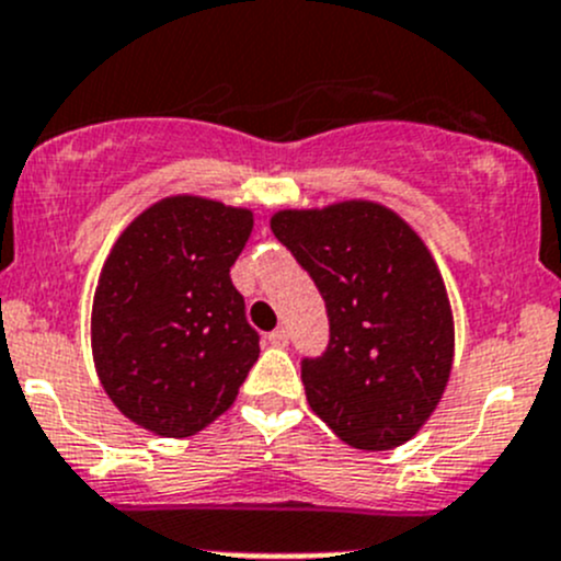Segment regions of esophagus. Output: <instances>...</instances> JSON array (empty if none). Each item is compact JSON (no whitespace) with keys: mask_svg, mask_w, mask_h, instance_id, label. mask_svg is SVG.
Masks as SVG:
<instances>
[{"mask_svg":"<svg viewBox=\"0 0 561 561\" xmlns=\"http://www.w3.org/2000/svg\"><path fill=\"white\" fill-rule=\"evenodd\" d=\"M267 341L273 343V346H288V332L286 330H275V332H270L267 335Z\"/></svg>","mask_w":561,"mask_h":561,"instance_id":"34e87169","label":"esophagus"}]
</instances>
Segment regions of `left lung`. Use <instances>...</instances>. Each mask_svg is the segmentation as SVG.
I'll return each mask as SVG.
<instances>
[{
  "instance_id": "obj_1",
  "label": "left lung",
  "mask_w": 561,
  "mask_h": 561,
  "mask_svg": "<svg viewBox=\"0 0 561 561\" xmlns=\"http://www.w3.org/2000/svg\"><path fill=\"white\" fill-rule=\"evenodd\" d=\"M270 229L308 270L330 316L302 359L310 409L357 450H392L439 407L456 354L450 299L417 231L376 202L280 209Z\"/></svg>"
}]
</instances>
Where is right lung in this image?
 <instances>
[{"label": "right lung", "instance_id": "right-lung-1", "mask_svg": "<svg viewBox=\"0 0 561 561\" xmlns=\"http://www.w3.org/2000/svg\"><path fill=\"white\" fill-rule=\"evenodd\" d=\"M251 231V209L169 196L111 248L92 302L94 370L141 428L185 439L234 403L259 359L229 275Z\"/></svg>", "mask_w": 561, "mask_h": 561}]
</instances>
